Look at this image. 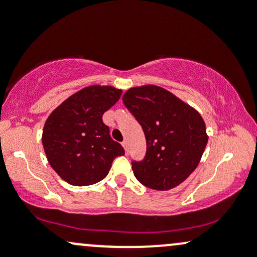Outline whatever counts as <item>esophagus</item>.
<instances>
[{
  "mask_svg": "<svg viewBox=\"0 0 257 257\" xmlns=\"http://www.w3.org/2000/svg\"><path fill=\"white\" fill-rule=\"evenodd\" d=\"M122 145H123V147H124L125 152H126V153H128V152H129V150H128V141H126V140H124V141H123V143H122Z\"/></svg>",
  "mask_w": 257,
  "mask_h": 257,
  "instance_id": "1",
  "label": "esophagus"
}]
</instances>
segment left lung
Returning a JSON list of instances; mask_svg holds the SVG:
<instances>
[{"label":"left lung","mask_w":257,"mask_h":257,"mask_svg":"<svg viewBox=\"0 0 257 257\" xmlns=\"http://www.w3.org/2000/svg\"><path fill=\"white\" fill-rule=\"evenodd\" d=\"M123 104L146 138L143 161H133L135 178L146 187L167 191L184 182L198 166L208 137L202 116L157 85L131 88Z\"/></svg>","instance_id":"obj_1"}]
</instances>
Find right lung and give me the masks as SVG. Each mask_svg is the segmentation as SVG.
<instances>
[{
	"label": "right lung",
	"instance_id": "right-lung-1",
	"mask_svg": "<svg viewBox=\"0 0 257 257\" xmlns=\"http://www.w3.org/2000/svg\"><path fill=\"white\" fill-rule=\"evenodd\" d=\"M122 90L90 85L67 98L49 114L42 144L47 159L61 179L73 186L96 184L124 150L112 140L102 114L118 101Z\"/></svg>",
	"mask_w": 257,
	"mask_h": 257
}]
</instances>
